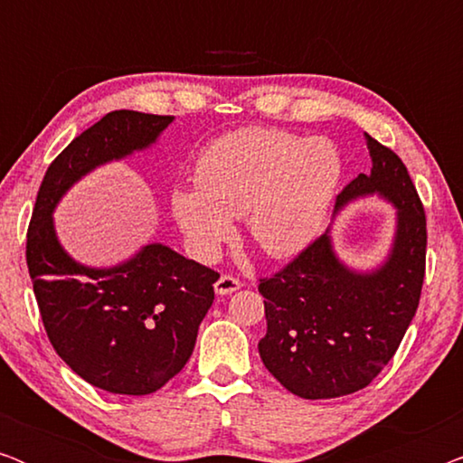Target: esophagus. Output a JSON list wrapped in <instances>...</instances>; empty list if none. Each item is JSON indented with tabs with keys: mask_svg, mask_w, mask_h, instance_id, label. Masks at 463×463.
I'll use <instances>...</instances> for the list:
<instances>
[{
	"mask_svg": "<svg viewBox=\"0 0 463 463\" xmlns=\"http://www.w3.org/2000/svg\"><path fill=\"white\" fill-rule=\"evenodd\" d=\"M240 287H242V282H240L238 278L227 276V274H223L217 282H214V290H217V295H232L236 293Z\"/></svg>",
	"mask_w": 463,
	"mask_h": 463,
	"instance_id": "1",
	"label": "esophagus"
}]
</instances>
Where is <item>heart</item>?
I'll return each mask as SVG.
<instances>
[{"label":"heart","instance_id":"1","mask_svg":"<svg viewBox=\"0 0 463 463\" xmlns=\"http://www.w3.org/2000/svg\"><path fill=\"white\" fill-rule=\"evenodd\" d=\"M341 179V156L328 138L276 128L219 137L198 156L195 185H176L170 208L189 249L213 259L246 221L252 244L282 259L318 236Z\"/></svg>","mask_w":463,"mask_h":463}]
</instances>
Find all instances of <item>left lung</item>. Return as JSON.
I'll use <instances>...</instances> for the list:
<instances>
[{"mask_svg":"<svg viewBox=\"0 0 463 463\" xmlns=\"http://www.w3.org/2000/svg\"><path fill=\"white\" fill-rule=\"evenodd\" d=\"M371 173L337 195L335 214L377 195L394 206L385 259L371 269L347 265L331 230L276 276L263 278L268 333L259 354L295 396L318 401L369 385L394 356L420 306L426 274V213L401 157L366 135Z\"/></svg>","mask_w":463,"mask_h":463,"instance_id":"obj_1","label":"left lung"}]
</instances>
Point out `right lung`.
I'll return each instance as SVG.
<instances>
[{
    "label": "right lung",
    "mask_w": 463,
    "mask_h": 463,
    "mask_svg": "<svg viewBox=\"0 0 463 463\" xmlns=\"http://www.w3.org/2000/svg\"><path fill=\"white\" fill-rule=\"evenodd\" d=\"M173 119L107 113L50 164L29 223V276L50 344L84 382L111 394H151L185 366L219 274L162 242L111 268H90L62 249L52 214L75 183L149 149Z\"/></svg>",
    "instance_id": "obj_1"
}]
</instances>
